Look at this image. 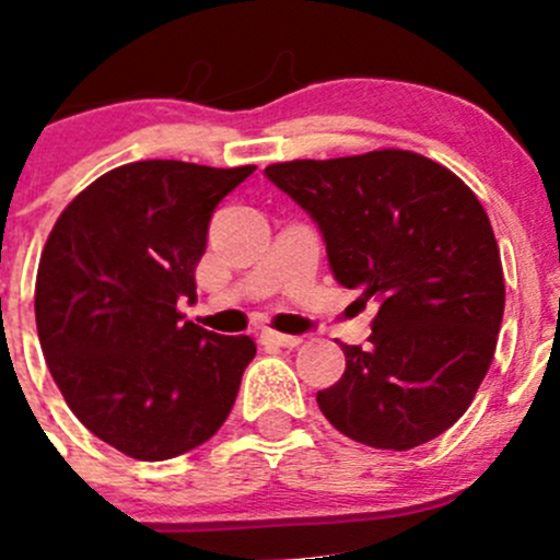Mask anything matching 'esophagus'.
Segmentation results:
<instances>
[{
  "label": "esophagus",
  "mask_w": 560,
  "mask_h": 560,
  "mask_svg": "<svg viewBox=\"0 0 560 560\" xmlns=\"http://www.w3.org/2000/svg\"><path fill=\"white\" fill-rule=\"evenodd\" d=\"M259 341H262L265 347H298L301 345V336H287V334H276V330L265 328L259 330Z\"/></svg>",
  "instance_id": "34e87169"
}]
</instances>
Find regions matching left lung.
I'll use <instances>...</instances> for the list:
<instances>
[{"label":"left lung","mask_w":560,"mask_h":560,"mask_svg":"<svg viewBox=\"0 0 560 560\" xmlns=\"http://www.w3.org/2000/svg\"><path fill=\"white\" fill-rule=\"evenodd\" d=\"M265 177L312 215L334 279L377 303L372 345H341L345 374L317 394L323 416L372 448L443 435L490 369L506 303L476 194L410 150L287 161Z\"/></svg>","instance_id":"1"}]
</instances>
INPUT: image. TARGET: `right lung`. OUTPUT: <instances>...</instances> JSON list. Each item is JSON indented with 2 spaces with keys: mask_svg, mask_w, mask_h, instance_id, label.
<instances>
[{
  "mask_svg": "<svg viewBox=\"0 0 560 560\" xmlns=\"http://www.w3.org/2000/svg\"><path fill=\"white\" fill-rule=\"evenodd\" d=\"M257 166L136 161L86 186L54 224L35 319L54 383L117 452L161 463L219 432L257 345L183 319L215 208Z\"/></svg>",
  "mask_w": 560,
  "mask_h": 560,
  "instance_id": "obj_1",
  "label": "right lung"
}]
</instances>
